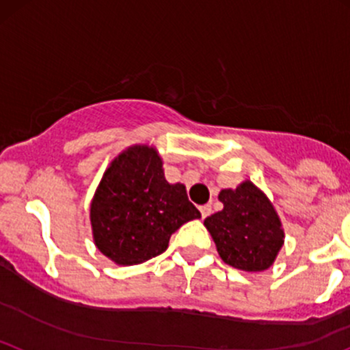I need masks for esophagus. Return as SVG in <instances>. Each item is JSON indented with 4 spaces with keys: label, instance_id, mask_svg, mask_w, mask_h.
<instances>
[{
    "label": "esophagus",
    "instance_id": "obj_1",
    "mask_svg": "<svg viewBox=\"0 0 350 350\" xmlns=\"http://www.w3.org/2000/svg\"><path fill=\"white\" fill-rule=\"evenodd\" d=\"M200 211H201V216H203V218H208L209 215H211V206L209 204H203L200 208Z\"/></svg>",
    "mask_w": 350,
    "mask_h": 350
}]
</instances>
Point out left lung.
I'll return each mask as SVG.
<instances>
[{"label":"left lung","instance_id":"1","mask_svg":"<svg viewBox=\"0 0 350 350\" xmlns=\"http://www.w3.org/2000/svg\"><path fill=\"white\" fill-rule=\"evenodd\" d=\"M218 198L223 209L208 216L204 226L223 262L243 271L270 268L285 237L273 204L252 181L223 189Z\"/></svg>","mask_w":350,"mask_h":350}]
</instances>
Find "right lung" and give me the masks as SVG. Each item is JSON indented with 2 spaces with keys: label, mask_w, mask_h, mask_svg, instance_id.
<instances>
[{
  "label": "right lung",
  "mask_w": 350,
  "mask_h": 350,
  "mask_svg": "<svg viewBox=\"0 0 350 350\" xmlns=\"http://www.w3.org/2000/svg\"><path fill=\"white\" fill-rule=\"evenodd\" d=\"M201 218L186 187L169 185L154 147L132 146L104 172L90 204L95 246L117 265H137L165 252L179 226Z\"/></svg>",
  "instance_id": "obj_1"
}]
</instances>
